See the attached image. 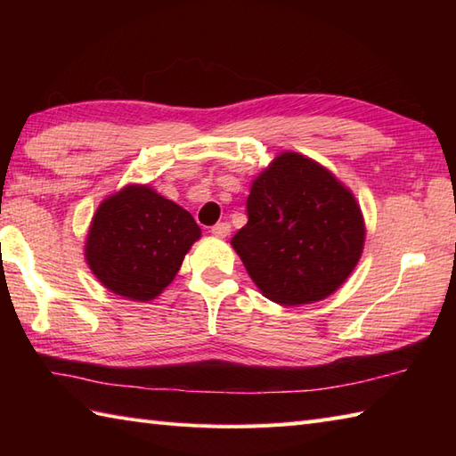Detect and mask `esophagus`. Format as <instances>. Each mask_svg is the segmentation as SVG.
<instances>
[{
	"instance_id": "1",
	"label": "esophagus",
	"mask_w": 456,
	"mask_h": 456,
	"mask_svg": "<svg viewBox=\"0 0 456 456\" xmlns=\"http://www.w3.org/2000/svg\"><path fill=\"white\" fill-rule=\"evenodd\" d=\"M229 231H231V225H229V223H225V221L216 223V225L211 227V233L216 235V237H227Z\"/></svg>"
}]
</instances>
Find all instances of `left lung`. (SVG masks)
<instances>
[{
    "label": "left lung",
    "instance_id": "8db88e82",
    "mask_svg": "<svg viewBox=\"0 0 456 456\" xmlns=\"http://www.w3.org/2000/svg\"><path fill=\"white\" fill-rule=\"evenodd\" d=\"M231 245L268 299L312 304L341 286L364 245L354 196L317 162L284 152L253 182Z\"/></svg>",
    "mask_w": 456,
    "mask_h": 456
}]
</instances>
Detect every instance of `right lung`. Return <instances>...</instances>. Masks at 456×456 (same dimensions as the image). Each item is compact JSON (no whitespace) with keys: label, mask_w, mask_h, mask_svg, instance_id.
Returning <instances> with one entry per match:
<instances>
[{"label":"right lung","mask_w":456,"mask_h":456,"mask_svg":"<svg viewBox=\"0 0 456 456\" xmlns=\"http://www.w3.org/2000/svg\"><path fill=\"white\" fill-rule=\"evenodd\" d=\"M200 235L186 209L149 186H127L95 211L86 260L111 292L149 302L172 282Z\"/></svg>","instance_id":"1"}]
</instances>
